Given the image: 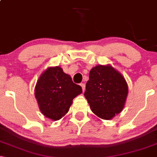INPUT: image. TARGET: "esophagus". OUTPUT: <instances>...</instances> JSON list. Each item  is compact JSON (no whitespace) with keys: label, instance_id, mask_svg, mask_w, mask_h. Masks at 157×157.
<instances>
[{"label":"esophagus","instance_id":"obj_1","mask_svg":"<svg viewBox=\"0 0 157 157\" xmlns=\"http://www.w3.org/2000/svg\"><path fill=\"white\" fill-rule=\"evenodd\" d=\"M80 86H81V87H82V91H84L85 89H86V86H85V84L84 83H81Z\"/></svg>","mask_w":157,"mask_h":157}]
</instances>
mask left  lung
I'll list each match as a JSON object with an SVG mask.
<instances>
[{
  "instance_id": "8db88e82",
  "label": "left lung",
  "mask_w": 157,
  "mask_h": 157,
  "mask_svg": "<svg viewBox=\"0 0 157 157\" xmlns=\"http://www.w3.org/2000/svg\"><path fill=\"white\" fill-rule=\"evenodd\" d=\"M128 89L120 73L111 66H97L90 71L84 95L94 113L112 119L124 108Z\"/></svg>"
}]
</instances>
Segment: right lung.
Returning a JSON list of instances; mask_svg holds the SVG:
<instances>
[{
  "instance_id": "1",
  "label": "right lung",
  "mask_w": 157,
  "mask_h": 157,
  "mask_svg": "<svg viewBox=\"0 0 157 157\" xmlns=\"http://www.w3.org/2000/svg\"><path fill=\"white\" fill-rule=\"evenodd\" d=\"M80 86L60 67L48 68L35 86V97L41 112L53 120H60L68 111L73 99L82 93Z\"/></svg>"
}]
</instances>
